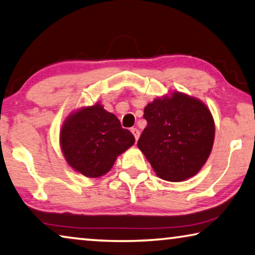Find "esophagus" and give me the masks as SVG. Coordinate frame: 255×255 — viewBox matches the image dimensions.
<instances>
[{"label": "esophagus", "instance_id": "esophagus-1", "mask_svg": "<svg viewBox=\"0 0 255 255\" xmlns=\"http://www.w3.org/2000/svg\"><path fill=\"white\" fill-rule=\"evenodd\" d=\"M131 132L135 137V140L137 142V140H138V138H139V130L137 128H131Z\"/></svg>", "mask_w": 255, "mask_h": 255}]
</instances>
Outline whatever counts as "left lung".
Segmentation results:
<instances>
[{"label":"left lung","instance_id":"obj_1","mask_svg":"<svg viewBox=\"0 0 255 255\" xmlns=\"http://www.w3.org/2000/svg\"><path fill=\"white\" fill-rule=\"evenodd\" d=\"M147 126L137 146L157 177L183 181L207 162L215 140V121L207 106L195 98L172 92L144 109Z\"/></svg>","mask_w":255,"mask_h":255}]
</instances>
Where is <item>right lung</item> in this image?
<instances>
[{"label": "right lung", "mask_w": 255, "mask_h": 255, "mask_svg": "<svg viewBox=\"0 0 255 255\" xmlns=\"http://www.w3.org/2000/svg\"><path fill=\"white\" fill-rule=\"evenodd\" d=\"M134 143V135L100 102L71 113L60 130L64 159L74 170L90 178L110 171L117 157Z\"/></svg>", "instance_id": "obj_1"}]
</instances>
